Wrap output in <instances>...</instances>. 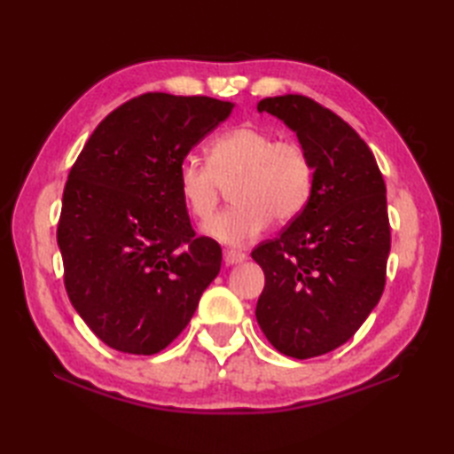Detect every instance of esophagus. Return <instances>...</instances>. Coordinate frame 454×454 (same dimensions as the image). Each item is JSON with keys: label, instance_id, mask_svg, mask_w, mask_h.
Returning <instances> with one entry per match:
<instances>
[{"label": "esophagus", "instance_id": "esophagus-1", "mask_svg": "<svg viewBox=\"0 0 454 454\" xmlns=\"http://www.w3.org/2000/svg\"><path fill=\"white\" fill-rule=\"evenodd\" d=\"M244 262H246V254L234 252V249H228V252H224V263L226 265H238V263H244Z\"/></svg>", "mask_w": 454, "mask_h": 454}]
</instances>
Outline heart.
Here are the masks:
<instances>
[{"instance_id": "b5f03b06", "label": "heart", "mask_w": 454, "mask_h": 454, "mask_svg": "<svg viewBox=\"0 0 454 454\" xmlns=\"http://www.w3.org/2000/svg\"><path fill=\"white\" fill-rule=\"evenodd\" d=\"M208 166L185 158L177 187L185 207L205 222L216 210L222 187H230L228 210L205 226V234L226 246H246L262 236L271 218L288 222L308 205L314 166L302 144L277 140L271 130L242 124L210 142Z\"/></svg>"}]
</instances>
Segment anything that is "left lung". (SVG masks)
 <instances>
[{"label": "left lung", "instance_id": "8db88e82", "mask_svg": "<svg viewBox=\"0 0 454 454\" xmlns=\"http://www.w3.org/2000/svg\"><path fill=\"white\" fill-rule=\"evenodd\" d=\"M296 132L314 166L312 195L281 236L252 257L265 273L255 317L277 351L310 359L351 340L387 283V185L371 148L304 95L257 103Z\"/></svg>", "mask_w": 454, "mask_h": 454}]
</instances>
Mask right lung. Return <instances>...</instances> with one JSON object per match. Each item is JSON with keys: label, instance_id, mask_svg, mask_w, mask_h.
<instances>
[{"label": "right lung", "instance_id": "right-lung-1", "mask_svg": "<svg viewBox=\"0 0 454 454\" xmlns=\"http://www.w3.org/2000/svg\"><path fill=\"white\" fill-rule=\"evenodd\" d=\"M232 109L144 93L99 122L70 169L56 232L66 293L113 349H166L220 271V246L191 228L177 168Z\"/></svg>", "mask_w": 454, "mask_h": 454}]
</instances>
